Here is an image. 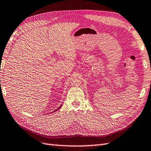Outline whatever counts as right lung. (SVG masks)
<instances>
[{
	"label": "right lung",
	"instance_id": "obj_1",
	"mask_svg": "<svg viewBox=\"0 0 151 151\" xmlns=\"http://www.w3.org/2000/svg\"><path fill=\"white\" fill-rule=\"evenodd\" d=\"M61 106H62V105H61V106H60V107H58V109H56V110H55V111H53V112H55V111H58V109H60V108H61Z\"/></svg>",
	"mask_w": 151,
	"mask_h": 151
}]
</instances>
